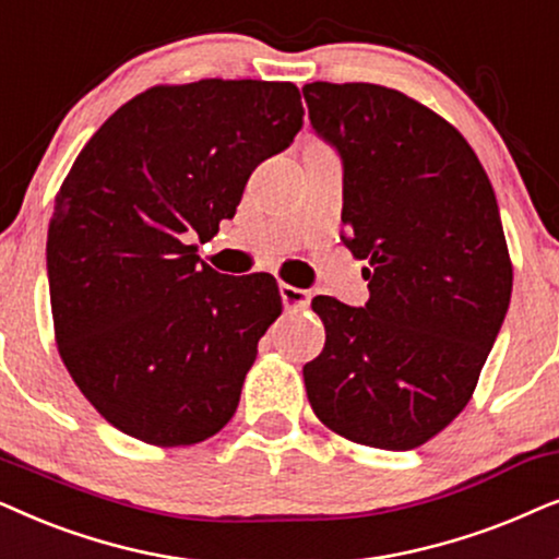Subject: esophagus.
<instances>
[{
    "label": "esophagus",
    "mask_w": 559,
    "mask_h": 559,
    "mask_svg": "<svg viewBox=\"0 0 559 559\" xmlns=\"http://www.w3.org/2000/svg\"><path fill=\"white\" fill-rule=\"evenodd\" d=\"M278 292H281V301H284L286 309L301 311V309H307L309 304H311V294L307 292V288H296V286L281 284Z\"/></svg>",
    "instance_id": "obj_1"
}]
</instances>
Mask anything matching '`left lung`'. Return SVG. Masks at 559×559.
Wrapping results in <instances>:
<instances>
[{"label":"left lung","instance_id":"8db88e82","mask_svg":"<svg viewBox=\"0 0 559 559\" xmlns=\"http://www.w3.org/2000/svg\"><path fill=\"white\" fill-rule=\"evenodd\" d=\"M311 128L345 174L342 242L366 307L317 296L326 342L304 366L326 427L378 450H414L471 401L511 301V260L478 155L440 115L378 84L301 88Z\"/></svg>","mask_w":559,"mask_h":559}]
</instances>
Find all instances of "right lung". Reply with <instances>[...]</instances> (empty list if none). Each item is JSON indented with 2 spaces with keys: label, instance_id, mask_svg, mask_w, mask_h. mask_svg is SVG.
<instances>
[{
  "label": "right lung",
  "instance_id": "1",
  "mask_svg": "<svg viewBox=\"0 0 559 559\" xmlns=\"http://www.w3.org/2000/svg\"><path fill=\"white\" fill-rule=\"evenodd\" d=\"M301 124L288 81L204 79L138 94L79 153L48 227L50 307L66 368L111 427L181 448L233 419L278 286L212 271L189 242L235 217Z\"/></svg>",
  "mask_w": 559,
  "mask_h": 559
}]
</instances>
